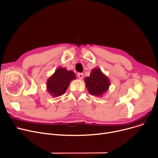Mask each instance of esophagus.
I'll list each match as a JSON object with an SVG mask.
<instances>
[{"mask_svg": "<svg viewBox=\"0 0 158 158\" xmlns=\"http://www.w3.org/2000/svg\"><path fill=\"white\" fill-rule=\"evenodd\" d=\"M77 76L79 78V79H82L83 78V74L82 73H77Z\"/></svg>", "mask_w": 158, "mask_h": 158, "instance_id": "esophagus-1", "label": "esophagus"}]
</instances>
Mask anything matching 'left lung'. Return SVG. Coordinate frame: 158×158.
Masks as SVG:
<instances>
[{
  "mask_svg": "<svg viewBox=\"0 0 158 158\" xmlns=\"http://www.w3.org/2000/svg\"><path fill=\"white\" fill-rule=\"evenodd\" d=\"M85 82L88 92L98 97H102L110 85L108 77L98 68H94L90 76L85 79Z\"/></svg>",
  "mask_w": 158,
  "mask_h": 158,
  "instance_id": "obj_1",
  "label": "left lung"
}]
</instances>
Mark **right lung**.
<instances>
[{
	"label": "right lung",
	"mask_w": 158,
	"mask_h": 158,
	"mask_svg": "<svg viewBox=\"0 0 158 158\" xmlns=\"http://www.w3.org/2000/svg\"><path fill=\"white\" fill-rule=\"evenodd\" d=\"M75 73L59 67L56 70L46 82L47 90L53 98L63 95L70 85V82L75 79Z\"/></svg>",
	"instance_id": "right-lung-1"
}]
</instances>
